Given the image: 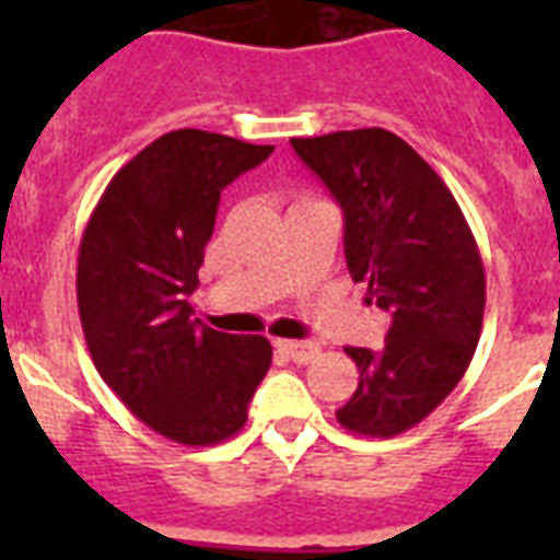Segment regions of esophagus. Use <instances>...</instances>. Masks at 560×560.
I'll return each mask as SVG.
<instances>
[{"label": "esophagus", "instance_id": "obj_1", "mask_svg": "<svg viewBox=\"0 0 560 560\" xmlns=\"http://www.w3.org/2000/svg\"><path fill=\"white\" fill-rule=\"evenodd\" d=\"M277 348L283 350V353L289 355L291 361H296V364H308V361H314L316 355L323 353L316 341H277Z\"/></svg>", "mask_w": 560, "mask_h": 560}]
</instances>
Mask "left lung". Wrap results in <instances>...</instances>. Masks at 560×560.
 <instances>
[{"instance_id": "left-lung-1", "label": "left lung", "mask_w": 560, "mask_h": 560, "mask_svg": "<svg viewBox=\"0 0 560 560\" xmlns=\"http://www.w3.org/2000/svg\"><path fill=\"white\" fill-rule=\"evenodd\" d=\"M291 145L345 212L350 277L389 316L381 353L345 348L359 387L336 420L364 438H395L432 415L471 364L485 314L477 241L446 182L387 128Z\"/></svg>"}]
</instances>
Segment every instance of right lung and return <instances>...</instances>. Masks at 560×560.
<instances>
[{
  "label": "right lung",
  "instance_id": "obj_1",
  "mask_svg": "<svg viewBox=\"0 0 560 560\" xmlns=\"http://www.w3.org/2000/svg\"><path fill=\"white\" fill-rule=\"evenodd\" d=\"M275 145L179 128L114 173L78 252V314L97 373L153 432L215 446L244 429L271 364L266 336L192 319L221 190Z\"/></svg>",
  "mask_w": 560,
  "mask_h": 560
}]
</instances>
